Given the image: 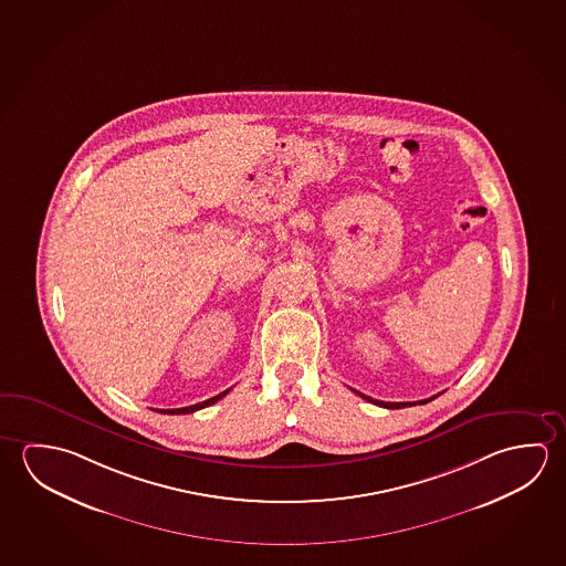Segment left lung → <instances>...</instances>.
<instances>
[{"instance_id": "1", "label": "left lung", "mask_w": 566, "mask_h": 566, "mask_svg": "<svg viewBox=\"0 0 566 566\" xmlns=\"http://www.w3.org/2000/svg\"><path fill=\"white\" fill-rule=\"evenodd\" d=\"M355 392H357V390H355ZM357 395H359V397H363V399L365 400H369V402H373V405H379V407L385 408H405L412 407V405H417V402H382V400H375L371 399V397H365V395H361V392H357ZM432 399H436V397H432ZM432 399L418 400V402H420V405H424V402H430V400Z\"/></svg>"}]
</instances>
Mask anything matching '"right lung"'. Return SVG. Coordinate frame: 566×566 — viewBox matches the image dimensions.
<instances>
[{
    "mask_svg": "<svg viewBox=\"0 0 566 566\" xmlns=\"http://www.w3.org/2000/svg\"><path fill=\"white\" fill-rule=\"evenodd\" d=\"M231 389L223 390L221 395H217L213 399L203 400V402H197L193 407H184V408H167V410H158V412H164V415H189V412H195V410H199V408L211 407L214 405L217 400L223 399L224 395L229 392Z\"/></svg>",
    "mask_w": 566,
    "mask_h": 566,
    "instance_id": "add662e5",
    "label": "right lung"
}]
</instances>
